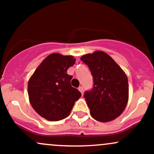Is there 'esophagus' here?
I'll list each match as a JSON object with an SVG mask.
<instances>
[{
  "instance_id": "obj_1",
  "label": "esophagus",
  "mask_w": 154,
  "mask_h": 154,
  "mask_svg": "<svg viewBox=\"0 0 154 154\" xmlns=\"http://www.w3.org/2000/svg\"><path fill=\"white\" fill-rule=\"evenodd\" d=\"M78 89H79V91H80L81 93H82V94H83V93H84V89H83V87H82V86H80V87H79V88H78Z\"/></svg>"
}]
</instances>
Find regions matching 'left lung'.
I'll list each match as a JSON object with an SVG mask.
<instances>
[{
  "mask_svg": "<svg viewBox=\"0 0 154 154\" xmlns=\"http://www.w3.org/2000/svg\"><path fill=\"white\" fill-rule=\"evenodd\" d=\"M81 60L88 66L93 79V89L84 95L90 114L101 122L114 120L128 104L129 88L126 74L102 51L87 54Z\"/></svg>",
  "mask_w": 154,
  "mask_h": 154,
  "instance_id": "obj_1",
  "label": "left lung"
}]
</instances>
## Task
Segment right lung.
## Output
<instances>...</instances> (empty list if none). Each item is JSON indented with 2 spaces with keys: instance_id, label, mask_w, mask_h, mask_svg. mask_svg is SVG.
I'll use <instances>...</instances> for the list:
<instances>
[{
  "instance_id": "obj_1",
  "label": "right lung",
  "mask_w": 154,
  "mask_h": 154,
  "mask_svg": "<svg viewBox=\"0 0 154 154\" xmlns=\"http://www.w3.org/2000/svg\"><path fill=\"white\" fill-rule=\"evenodd\" d=\"M75 62L72 55L52 53L29 79L30 104L43 118L49 121L64 119L69 115L75 101L82 96L76 88L71 86L72 76L66 72Z\"/></svg>"
}]
</instances>
